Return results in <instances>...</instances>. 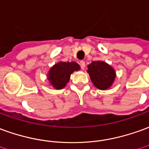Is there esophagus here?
<instances>
[{
	"instance_id": "esophagus-1",
	"label": "esophagus",
	"mask_w": 149,
	"mask_h": 149,
	"mask_svg": "<svg viewBox=\"0 0 149 149\" xmlns=\"http://www.w3.org/2000/svg\"><path fill=\"white\" fill-rule=\"evenodd\" d=\"M80 64H81V67L82 69H84L85 68V61H81L80 62Z\"/></svg>"
}]
</instances>
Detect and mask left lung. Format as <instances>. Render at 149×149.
Listing matches in <instances>:
<instances>
[{
	"label": "left lung",
	"instance_id": "left-lung-1",
	"mask_svg": "<svg viewBox=\"0 0 149 149\" xmlns=\"http://www.w3.org/2000/svg\"><path fill=\"white\" fill-rule=\"evenodd\" d=\"M87 72L93 85L101 90L111 88L116 77L114 68L102 60H97L89 64Z\"/></svg>",
	"mask_w": 149,
	"mask_h": 149
}]
</instances>
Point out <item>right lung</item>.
Returning a JSON list of instances; mask_svg holds the SVG:
<instances>
[{
  "instance_id": "add662e5",
  "label": "right lung",
  "mask_w": 149,
  "mask_h": 149,
  "mask_svg": "<svg viewBox=\"0 0 149 149\" xmlns=\"http://www.w3.org/2000/svg\"><path fill=\"white\" fill-rule=\"evenodd\" d=\"M81 69L80 65L74 61H60L51 68L47 75L50 85L56 89H62L67 85L72 72Z\"/></svg>"
}]
</instances>
